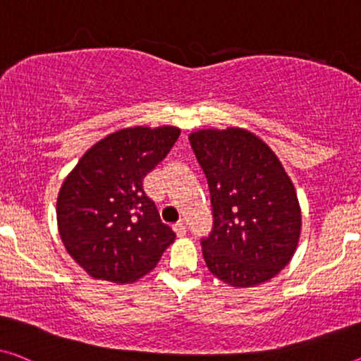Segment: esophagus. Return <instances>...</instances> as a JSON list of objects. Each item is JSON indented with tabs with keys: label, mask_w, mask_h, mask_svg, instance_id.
<instances>
[{
	"label": "esophagus",
	"mask_w": 361,
	"mask_h": 361,
	"mask_svg": "<svg viewBox=\"0 0 361 361\" xmlns=\"http://www.w3.org/2000/svg\"><path fill=\"white\" fill-rule=\"evenodd\" d=\"M173 230H175V233L178 235V236H185V233H186V225H185V222H176L175 225H173Z\"/></svg>",
	"instance_id": "1"
}]
</instances>
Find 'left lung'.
Segmentation results:
<instances>
[{
    "label": "left lung",
    "mask_w": 361,
    "mask_h": 361,
    "mask_svg": "<svg viewBox=\"0 0 361 361\" xmlns=\"http://www.w3.org/2000/svg\"><path fill=\"white\" fill-rule=\"evenodd\" d=\"M190 142L211 191L214 228L201 241L209 271L235 288L271 281L301 233L297 191L281 160L243 128L197 129Z\"/></svg>",
    "instance_id": "left-lung-1"
}]
</instances>
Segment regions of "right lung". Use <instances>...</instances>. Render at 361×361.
<instances>
[{
    "mask_svg": "<svg viewBox=\"0 0 361 361\" xmlns=\"http://www.w3.org/2000/svg\"><path fill=\"white\" fill-rule=\"evenodd\" d=\"M180 133L176 126L118 129L95 142L64 178L56 199L58 232L87 276L133 283L175 241L142 181Z\"/></svg>",
    "mask_w": 361,
    "mask_h": 361,
    "instance_id": "add662e5",
    "label": "right lung"
}]
</instances>
